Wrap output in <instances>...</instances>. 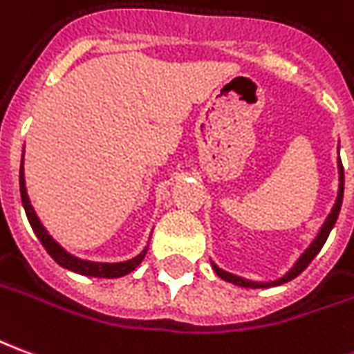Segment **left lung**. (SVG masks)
<instances>
[{
    "label": "left lung",
    "mask_w": 354,
    "mask_h": 354,
    "mask_svg": "<svg viewBox=\"0 0 354 354\" xmlns=\"http://www.w3.org/2000/svg\"><path fill=\"white\" fill-rule=\"evenodd\" d=\"M337 169H339V192H337V199H335V205H333L332 212L328 214V218H326L324 226L320 228V232H318V236L315 237V241L310 243V247L306 249L305 253L299 257L297 263L293 264V268H291L283 278H280V280H276V281H266V283H264V281H251V280H245V278H239V276H234V274H230V272H224L222 268H218L216 264L212 263L214 272L218 274L222 280L230 281V283H234V286H239V288H251V289L274 288V286H281V283H288V281H291L293 278H297L299 274H301V272L305 270L306 266L310 264V261L315 259L316 254L320 253V249H322V245L326 243V239H328V236H330V232H332L335 220H337V216H339L341 201H343V187H345V174H343V165H341V159L337 160Z\"/></svg>",
    "instance_id": "8db88e82"
}]
</instances>
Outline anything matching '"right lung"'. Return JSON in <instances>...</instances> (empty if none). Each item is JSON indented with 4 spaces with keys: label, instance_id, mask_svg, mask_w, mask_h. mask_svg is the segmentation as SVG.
Segmentation results:
<instances>
[{
    "label": "right lung",
    "instance_id": "add662e5",
    "mask_svg": "<svg viewBox=\"0 0 354 354\" xmlns=\"http://www.w3.org/2000/svg\"><path fill=\"white\" fill-rule=\"evenodd\" d=\"M19 184H21L22 207H24V211H26V216H28V222H30L32 230L36 232V236H38V239L41 241V245L46 247V251L51 254V259H53L59 266H63L66 270L78 272V274H82V276H93V278H120V276L130 274V272L134 270L136 266L143 261V257L147 253V247H145L138 257L130 259V261H124V263H91V261H84V259H78V257H74V254L66 253L65 249L59 245L53 237L49 236L48 230L41 226V222H39V218L36 216L34 207H32L30 199H28V194H26L22 167L21 176H19Z\"/></svg>",
    "mask_w": 354,
    "mask_h": 354
}]
</instances>
